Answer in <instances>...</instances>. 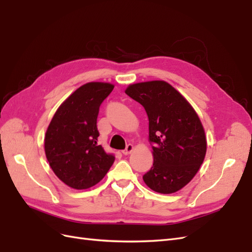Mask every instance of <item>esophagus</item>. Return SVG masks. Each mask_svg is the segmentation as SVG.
<instances>
[{"label": "esophagus", "instance_id": "esophagus-1", "mask_svg": "<svg viewBox=\"0 0 252 252\" xmlns=\"http://www.w3.org/2000/svg\"><path fill=\"white\" fill-rule=\"evenodd\" d=\"M132 150H133V145L132 144H128L127 146H126V149L123 150L122 152H123L124 156H128V155L131 154Z\"/></svg>", "mask_w": 252, "mask_h": 252}]
</instances>
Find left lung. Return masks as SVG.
I'll return each mask as SVG.
<instances>
[{
    "instance_id": "left-lung-1",
    "label": "left lung",
    "mask_w": 252,
    "mask_h": 252,
    "mask_svg": "<svg viewBox=\"0 0 252 252\" xmlns=\"http://www.w3.org/2000/svg\"><path fill=\"white\" fill-rule=\"evenodd\" d=\"M125 93L146 110L154 165L143 180L156 192L179 191L193 179L204 162L207 141L191 105L165 81L129 85Z\"/></svg>"
}]
</instances>
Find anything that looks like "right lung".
<instances>
[{
	"label": "right lung",
	"mask_w": 252,
	"mask_h": 252,
	"mask_svg": "<svg viewBox=\"0 0 252 252\" xmlns=\"http://www.w3.org/2000/svg\"><path fill=\"white\" fill-rule=\"evenodd\" d=\"M110 83L82 85L60 105L44 139L45 155L57 177L73 189L97 184L108 172L114 156L97 145L98 109L112 91Z\"/></svg>",
	"instance_id": "add662e5"
}]
</instances>
